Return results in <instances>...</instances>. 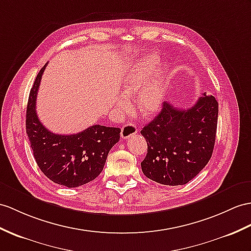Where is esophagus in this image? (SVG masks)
Returning <instances> with one entry per match:
<instances>
[{
  "label": "esophagus",
  "mask_w": 251,
  "mask_h": 251,
  "mask_svg": "<svg viewBox=\"0 0 251 251\" xmlns=\"http://www.w3.org/2000/svg\"><path fill=\"white\" fill-rule=\"evenodd\" d=\"M137 133V127L133 124H126L121 127V137L124 139L130 138Z\"/></svg>",
  "instance_id": "esophagus-1"
}]
</instances>
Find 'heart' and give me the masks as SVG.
I'll return each instance as SVG.
<instances>
[{"label": "heart", "instance_id": "1", "mask_svg": "<svg viewBox=\"0 0 251 251\" xmlns=\"http://www.w3.org/2000/svg\"><path fill=\"white\" fill-rule=\"evenodd\" d=\"M158 64V58L154 55L143 57L133 67L125 78V89L127 94H135L142 90L138 97V107L143 114L150 116L155 114L161 108L164 101V93L166 87L167 68L164 67L156 75L154 82L149 85L151 76ZM120 104L126 106L127 98L122 97Z\"/></svg>", "mask_w": 251, "mask_h": 251}]
</instances>
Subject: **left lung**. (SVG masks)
I'll use <instances>...</instances> for the list:
<instances>
[{
  "mask_svg": "<svg viewBox=\"0 0 251 251\" xmlns=\"http://www.w3.org/2000/svg\"><path fill=\"white\" fill-rule=\"evenodd\" d=\"M218 102L203 94L186 109L164 102L156 117L140 133L148 152L140 163L144 175L164 185H183L209 163L215 145Z\"/></svg>",
  "mask_w": 251,
  "mask_h": 251,
  "instance_id": "1",
  "label": "left lung"
}]
</instances>
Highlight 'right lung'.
Segmentation results:
<instances>
[{
	"label": "right lung",
	"mask_w": 251,
	"mask_h": 251,
	"mask_svg": "<svg viewBox=\"0 0 251 251\" xmlns=\"http://www.w3.org/2000/svg\"><path fill=\"white\" fill-rule=\"evenodd\" d=\"M46 66L29 93L26 133L36 163L45 176L59 185L77 187L101 174L109 150L119 142L121 130L95 125L76 134L59 135L42 126L36 113V98Z\"/></svg>",
	"instance_id": "add662e5"
}]
</instances>
